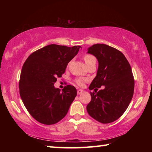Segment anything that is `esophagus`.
<instances>
[{"label": "esophagus", "mask_w": 152, "mask_h": 152, "mask_svg": "<svg viewBox=\"0 0 152 152\" xmlns=\"http://www.w3.org/2000/svg\"><path fill=\"white\" fill-rule=\"evenodd\" d=\"M82 92H83V90L79 89V90H78V91H77V94H80L81 93H82Z\"/></svg>", "instance_id": "34e87169"}]
</instances>
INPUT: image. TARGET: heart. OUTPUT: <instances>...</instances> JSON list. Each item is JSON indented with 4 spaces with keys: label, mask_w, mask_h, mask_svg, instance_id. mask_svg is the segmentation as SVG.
I'll use <instances>...</instances> for the list:
<instances>
[{
    "label": "heart",
    "mask_w": 152,
    "mask_h": 152,
    "mask_svg": "<svg viewBox=\"0 0 152 152\" xmlns=\"http://www.w3.org/2000/svg\"><path fill=\"white\" fill-rule=\"evenodd\" d=\"M83 59L87 66H88L89 64H91L93 62H96V58H95L94 56H92L91 54H88V53H86V54L84 55L83 56ZM85 80H86L85 79L79 78H77L76 80V84H78L79 86H82L84 84Z\"/></svg>",
    "instance_id": "obj_1"
}]
</instances>
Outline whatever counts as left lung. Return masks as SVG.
Here are the masks:
<instances>
[{
    "instance_id": "left-lung-1",
    "label": "left lung",
    "mask_w": 152,
    "mask_h": 152,
    "mask_svg": "<svg viewBox=\"0 0 152 152\" xmlns=\"http://www.w3.org/2000/svg\"><path fill=\"white\" fill-rule=\"evenodd\" d=\"M99 61L96 76L89 89L91 101L86 106L90 116L102 123H112L121 116L132 101L134 78L129 61L117 49L97 43L88 49ZM102 86L105 88L98 92Z\"/></svg>"
}]
</instances>
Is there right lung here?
Here are the masks:
<instances>
[{
  "instance_id": "right-lung-1",
  "label": "right lung",
  "mask_w": 152,
  "mask_h": 152,
  "mask_svg": "<svg viewBox=\"0 0 152 152\" xmlns=\"http://www.w3.org/2000/svg\"><path fill=\"white\" fill-rule=\"evenodd\" d=\"M81 48L48 45L34 51L25 61L19 93L28 112L38 122L53 125L66 115L76 96V89L67 85L60 91L53 85Z\"/></svg>"
}]
</instances>
